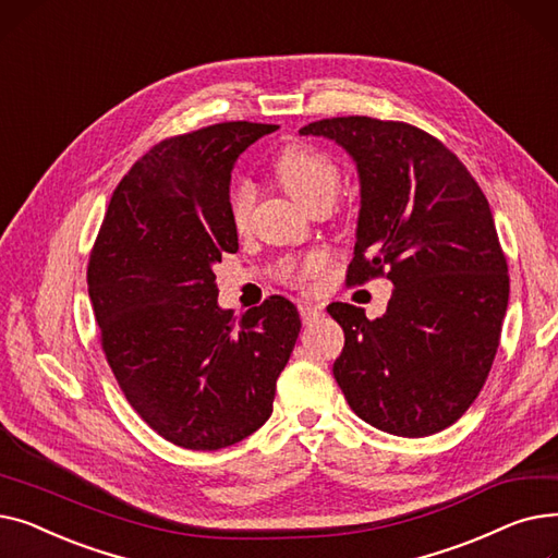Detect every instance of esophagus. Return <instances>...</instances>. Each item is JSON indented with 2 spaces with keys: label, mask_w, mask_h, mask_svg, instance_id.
<instances>
[{
  "label": "esophagus",
  "mask_w": 558,
  "mask_h": 558,
  "mask_svg": "<svg viewBox=\"0 0 558 558\" xmlns=\"http://www.w3.org/2000/svg\"><path fill=\"white\" fill-rule=\"evenodd\" d=\"M299 312H301L303 324H312L314 318H318L320 314H324V307L314 305V303H299Z\"/></svg>",
  "instance_id": "34e87169"
}]
</instances>
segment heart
<instances>
[{"label":"heart","mask_w":558,"mask_h":558,"mask_svg":"<svg viewBox=\"0 0 558 558\" xmlns=\"http://www.w3.org/2000/svg\"><path fill=\"white\" fill-rule=\"evenodd\" d=\"M274 171L280 185L294 196L307 210L330 208L339 190V169L337 165L312 146L291 144L276 156ZM255 205V187L248 181H234L228 190V213L232 223L244 228L251 219ZM328 257L324 253H310L307 257L282 264L280 276L287 282H303L312 274L326 267Z\"/></svg>","instance_id":"1"}]
</instances>
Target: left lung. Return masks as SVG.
Segmentation results:
<instances>
[{
	"label": "left lung",
	"instance_id": "8db88e82",
	"mask_svg": "<svg viewBox=\"0 0 558 558\" xmlns=\"http://www.w3.org/2000/svg\"><path fill=\"white\" fill-rule=\"evenodd\" d=\"M339 142L362 183L345 280L393 282L385 316L332 303L343 350L332 373L368 425L407 438L457 423L490 373L509 303L488 201L448 146L407 122L350 114L299 131Z\"/></svg>",
	"mask_w": 558,
	"mask_h": 558
}]
</instances>
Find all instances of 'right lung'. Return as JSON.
<instances>
[{"label":"right lung","instance_id":"add662e5","mask_svg":"<svg viewBox=\"0 0 558 558\" xmlns=\"http://www.w3.org/2000/svg\"><path fill=\"white\" fill-rule=\"evenodd\" d=\"M276 129L221 122L151 146L114 187L87 262L117 385L146 425L187 450L228 448L269 421L301 332L282 296L240 320L221 310L213 271L240 248L230 169Z\"/></svg>","mask_w":558,"mask_h":558}]
</instances>
